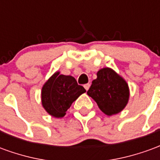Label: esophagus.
<instances>
[{"mask_svg":"<svg viewBox=\"0 0 160 160\" xmlns=\"http://www.w3.org/2000/svg\"><path fill=\"white\" fill-rule=\"evenodd\" d=\"M84 87H85V89L87 91H88V89H89V87H90V84L87 83L86 84V85H84Z\"/></svg>","mask_w":160,"mask_h":160,"instance_id":"34e87169","label":"esophagus"}]
</instances>
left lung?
<instances>
[{
  "label": "left lung",
  "mask_w": 160,
  "mask_h": 160,
  "mask_svg": "<svg viewBox=\"0 0 160 160\" xmlns=\"http://www.w3.org/2000/svg\"><path fill=\"white\" fill-rule=\"evenodd\" d=\"M97 103L102 112L107 116L118 114L123 110L129 99V88L127 81L111 68L98 70L97 79L92 80L87 91Z\"/></svg>",
  "instance_id": "obj_1"
}]
</instances>
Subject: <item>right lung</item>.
Returning a JSON list of instances; mask_svg holds the SVG:
<instances>
[{
  "instance_id": "add662e5",
  "label": "right lung",
  "mask_w": 160,
  "mask_h": 160,
  "mask_svg": "<svg viewBox=\"0 0 160 160\" xmlns=\"http://www.w3.org/2000/svg\"><path fill=\"white\" fill-rule=\"evenodd\" d=\"M86 89L77 84L76 80L70 75L56 72L42 87L41 100L43 109L54 118H61Z\"/></svg>"
}]
</instances>
